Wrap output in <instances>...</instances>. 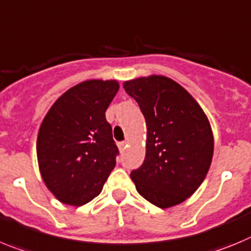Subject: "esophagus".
Segmentation results:
<instances>
[{
  "label": "esophagus",
  "instance_id": "34e87169",
  "mask_svg": "<svg viewBox=\"0 0 251 251\" xmlns=\"http://www.w3.org/2000/svg\"><path fill=\"white\" fill-rule=\"evenodd\" d=\"M126 147H127V143H126V142H121V143H118V148L121 149V151H124Z\"/></svg>",
  "mask_w": 251,
  "mask_h": 251
}]
</instances>
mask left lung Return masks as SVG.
I'll list each match as a JSON object with an SVG mask.
<instances>
[{"mask_svg": "<svg viewBox=\"0 0 251 251\" xmlns=\"http://www.w3.org/2000/svg\"><path fill=\"white\" fill-rule=\"evenodd\" d=\"M123 87L147 123L146 159L130 173L137 192L162 209L183 203L201 187L213 159L208 117L187 89L164 75L135 78Z\"/></svg>", "mask_w": 251, "mask_h": 251, "instance_id": "1", "label": "left lung"}]
</instances>
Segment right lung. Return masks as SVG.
I'll return each instance as SVG.
<instances>
[{
  "label": "right lung",
  "instance_id": "obj_1",
  "mask_svg": "<svg viewBox=\"0 0 251 251\" xmlns=\"http://www.w3.org/2000/svg\"><path fill=\"white\" fill-rule=\"evenodd\" d=\"M117 80L89 79L64 92L43 118L37 159L46 187L61 203L80 206L103 189L118 148L105 110Z\"/></svg>",
  "mask_w": 251,
  "mask_h": 251
}]
</instances>
